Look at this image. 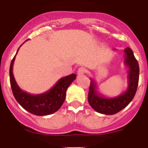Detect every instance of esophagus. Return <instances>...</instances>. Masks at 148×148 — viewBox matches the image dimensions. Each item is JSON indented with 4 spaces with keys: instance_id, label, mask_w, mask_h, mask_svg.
<instances>
[{
    "instance_id": "obj_1",
    "label": "esophagus",
    "mask_w": 148,
    "mask_h": 148,
    "mask_svg": "<svg viewBox=\"0 0 148 148\" xmlns=\"http://www.w3.org/2000/svg\"><path fill=\"white\" fill-rule=\"evenodd\" d=\"M85 72H86V69L84 67H80L77 71V75L80 77V76H82Z\"/></svg>"
}]
</instances>
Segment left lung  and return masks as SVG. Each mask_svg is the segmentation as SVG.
I'll return each mask as SVG.
<instances>
[{
  "label": "left lung",
  "mask_w": 148,
  "mask_h": 148,
  "mask_svg": "<svg viewBox=\"0 0 148 148\" xmlns=\"http://www.w3.org/2000/svg\"><path fill=\"white\" fill-rule=\"evenodd\" d=\"M114 50H116L115 49ZM124 64L127 66V89L115 97H106L97 92L96 82L90 78V86L88 94V102L97 112L111 115L119 112L130 103L135 97L139 82V64L133 51L129 47L125 49Z\"/></svg>",
  "instance_id": "obj_1"
}]
</instances>
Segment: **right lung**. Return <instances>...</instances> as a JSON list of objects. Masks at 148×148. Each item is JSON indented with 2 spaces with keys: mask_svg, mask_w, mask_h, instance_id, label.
I'll return each instance as SVG.
<instances>
[{
  "mask_svg": "<svg viewBox=\"0 0 148 148\" xmlns=\"http://www.w3.org/2000/svg\"><path fill=\"white\" fill-rule=\"evenodd\" d=\"M21 46L22 44L20 47ZM20 47L11 61L9 70L10 86L15 99L24 110L35 115L44 116L56 112L63 104L67 88L75 79L77 75L72 74L62 77L53 87L42 94L31 95L19 87L13 74V64Z\"/></svg>",
  "mask_w": 148,
  "mask_h": 148,
  "instance_id": "add662e5",
  "label": "right lung"
}]
</instances>
